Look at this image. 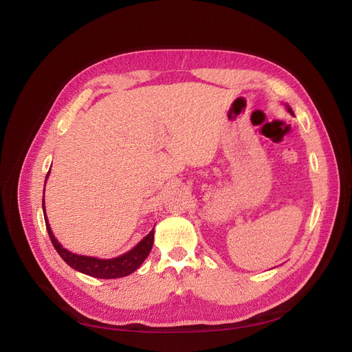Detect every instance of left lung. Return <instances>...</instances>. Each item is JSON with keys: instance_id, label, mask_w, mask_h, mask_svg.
<instances>
[{"instance_id": "left-lung-1", "label": "left lung", "mask_w": 352, "mask_h": 352, "mask_svg": "<svg viewBox=\"0 0 352 352\" xmlns=\"http://www.w3.org/2000/svg\"><path fill=\"white\" fill-rule=\"evenodd\" d=\"M286 108H287V111H289V113H290V115H294V111H292V109H290V108H289V106H286Z\"/></svg>"}]
</instances>
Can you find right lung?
I'll return each instance as SVG.
<instances>
[{
  "label": "right lung",
  "instance_id": "1",
  "mask_svg": "<svg viewBox=\"0 0 352 352\" xmlns=\"http://www.w3.org/2000/svg\"><path fill=\"white\" fill-rule=\"evenodd\" d=\"M50 173V171H49ZM49 177V174H47ZM45 177V179H47ZM43 212H44V220L45 227H47L49 237L53 243L54 249L60 254L63 261L80 273L89 274L91 278L98 279H116V278H124L128 274L133 273L138 269L145 258L148 257L152 244H154V230H151L148 236H145L133 249H131L128 253L118 256L115 258H98L91 256H83V254H76L65 249L62 244L57 241V239L53 236V232L50 228V224L47 221V216H45V208H44V200H43Z\"/></svg>",
  "mask_w": 352,
  "mask_h": 352
}]
</instances>
